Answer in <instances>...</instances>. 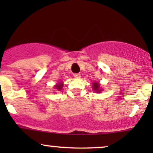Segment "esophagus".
Instances as JSON below:
<instances>
[{"instance_id": "obj_1", "label": "esophagus", "mask_w": 153, "mask_h": 153, "mask_svg": "<svg viewBox=\"0 0 153 153\" xmlns=\"http://www.w3.org/2000/svg\"><path fill=\"white\" fill-rule=\"evenodd\" d=\"M73 76H74L75 78H80V73H75V74H73Z\"/></svg>"}]
</instances>
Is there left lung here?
Instances as JSON below:
<instances>
[{"label": "left lung", "instance_id": "left-lung-1", "mask_svg": "<svg viewBox=\"0 0 153 153\" xmlns=\"http://www.w3.org/2000/svg\"><path fill=\"white\" fill-rule=\"evenodd\" d=\"M99 84L98 83V82H94V84H93V88H94V91H96V92H100L101 91V90L99 89Z\"/></svg>", "mask_w": 153, "mask_h": 153}]
</instances>
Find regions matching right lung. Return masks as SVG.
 Returning <instances> with one entry per match:
<instances>
[{"mask_svg": "<svg viewBox=\"0 0 153 153\" xmlns=\"http://www.w3.org/2000/svg\"><path fill=\"white\" fill-rule=\"evenodd\" d=\"M62 84H61V83H59L58 85H55V88L57 89V90H59V91L62 89Z\"/></svg>", "mask_w": 153, "mask_h": 153, "instance_id": "right-lung-1", "label": "right lung"}]
</instances>
